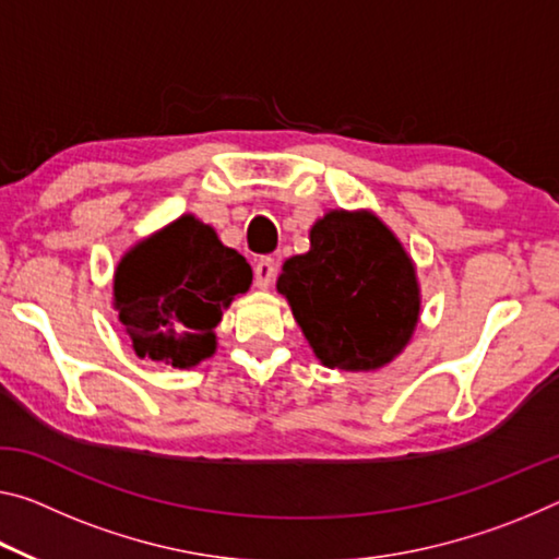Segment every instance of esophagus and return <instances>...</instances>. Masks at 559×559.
Returning a JSON list of instances; mask_svg holds the SVG:
<instances>
[{
  "instance_id": "obj_1",
  "label": "esophagus",
  "mask_w": 559,
  "mask_h": 559,
  "mask_svg": "<svg viewBox=\"0 0 559 559\" xmlns=\"http://www.w3.org/2000/svg\"><path fill=\"white\" fill-rule=\"evenodd\" d=\"M276 261H273L271 255H263V259H259V263L253 265V286L259 290L271 288L273 281H276Z\"/></svg>"
}]
</instances>
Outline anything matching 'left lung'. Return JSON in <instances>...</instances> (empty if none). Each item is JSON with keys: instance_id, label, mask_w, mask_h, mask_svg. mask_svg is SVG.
Returning <instances> with one entry per match:
<instances>
[{"instance_id": "obj_1", "label": "left lung", "mask_w": 559, "mask_h": 559, "mask_svg": "<svg viewBox=\"0 0 559 559\" xmlns=\"http://www.w3.org/2000/svg\"><path fill=\"white\" fill-rule=\"evenodd\" d=\"M308 238L311 248L283 263L276 288L316 358L350 373L388 366L420 321L411 253L368 209H331Z\"/></svg>"}]
</instances>
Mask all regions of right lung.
<instances>
[{
	"label": "right lung",
	"instance_id": "right-lung-1",
	"mask_svg": "<svg viewBox=\"0 0 559 559\" xmlns=\"http://www.w3.org/2000/svg\"><path fill=\"white\" fill-rule=\"evenodd\" d=\"M253 281L236 248L193 214L141 238L114 271V311L139 358L189 370L216 353V325Z\"/></svg>",
	"mask_w": 559,
	"mask_h": 559
}]
</instances>
